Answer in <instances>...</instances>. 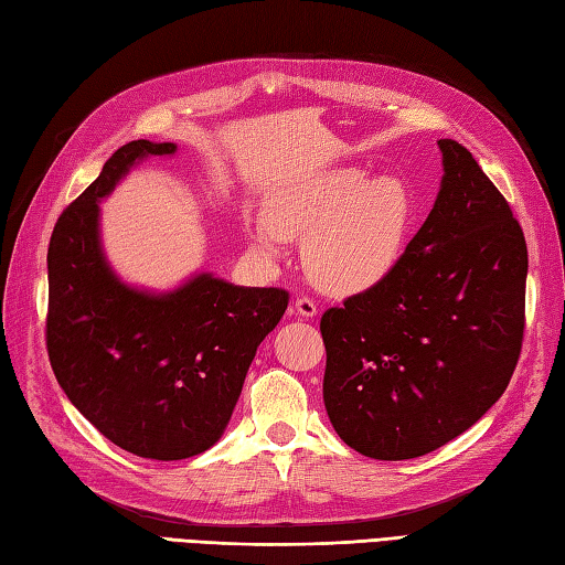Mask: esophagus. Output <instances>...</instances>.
Masks as SVG:
<instances>
[{
    "label": "esophagus",
    "instance_id": "esophagus-1",
    "mask_svg": "<svg viewBox=\"0 0 565 565\" xmlns=\"http://www.w3.org/2000/svg\"><path fill=\"white\" fill-rule=\"evenodd\" d=\"M294 308H296V316H301V318H316L318 316V306H316L313 298H308V296H298Z\"/></svg>",
    "mask_w": 565,
    "mask_h": 565
}]
</instances>
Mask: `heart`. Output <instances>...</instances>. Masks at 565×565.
<instances>
[{"label":"heart","mask_w":565,"mask_h":565,"mask_svg":"<svg viewBox=\"0 0 565 565\" xmlns=\"http://www.w3.org/2000/svg\"><path fill=\"white\" fill-rule=\"evenodd\" d=\"M267 221L252 225L262 257L279 255L284 239L303 237V262L320 289L352 296L374 289L401 262L413 223V196L403 179H366L356 167L274 191Z\"/></svg>","instance_id":"b5f03b06"}]
</instances>
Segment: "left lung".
Segmentation results:
<instances>
[{"label":"left lung","instance_id":"left-lung-1","mask_svg":"<svg viewBox=\"0 0 565 565\" xmlns=\"http://www.w3.org/2000/svg\"><path fill=\"white\" fill-rule=\"evenodd\" d=\"M439 150L435 209L388 279L320 318L330 423L381 461L415 459L476 425L522 352V225L461 142Z\"/></svg>","mask_w":565,"mask_h":565}]
</instances>
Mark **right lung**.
I'll list each match as a JSON object with an SVG mask.
<instances>
[{
    "mask_svg": "<svg viewBox=\"0 0 565 565\" xmlns=\"http://www.w3.org/2000/svg\"><path fill=\"white\" fill-rule=\"evenodd\" d=\"M174 142L134 140L60 213L47 245L45 347L72 405L142 459L177 461L213 447L243 391L259 342L289 291L243 289L201 274L182 289H128L99 247V199L146 154Z\"/></svg>",
    "mask_w": 565,
    "mask_h": 565,
    "instance_id": "right-lung-1",
    "label": "right lung"
}]
</instances>
